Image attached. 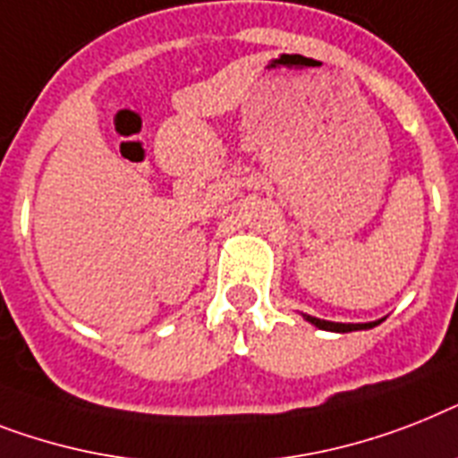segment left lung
Instances as JSON below:
<instances>
[{
	"mask_svg": "<svg viewBox=\"0 0 458 458\" xmlns=\"http://www.w3.org/2000/svg\"><path fill=\"white\" fill-rule=\"evenodd\" d=\"M308 322H313L315 327L319 329H327V332H358V329H371V327H377L378 322H367V325H341V322H327V319H318L306 315Z\"/></svg>",
	"mask_w": 458,
	"mask_h": 458,
	"instance_id": "left-lung-1",
	"label": "left lung"
}]
</instances>
